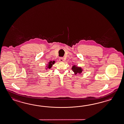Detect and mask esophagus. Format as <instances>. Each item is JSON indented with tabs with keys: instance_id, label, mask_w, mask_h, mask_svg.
Returning a JSON list of instances; mask_svg holds the SVG:
<instances>
[{
	"instance_id": "34e87169",
	"label": "esophagus",
	"mask_w": 124,
	"mask_h": 124,
	"mask_svg": "<svg viewBox=\"0 0 124 124\" xmlns=\"http://www.w3.org/2000/svg\"><path fill=\"white\" fill-rule=\"evenodd\" d=\"M59 61H60L61 62H63L64 61V59L63 57H60L59 58Z\"/></svg>"
}]
</instances>
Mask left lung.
<instances>
[{"mask_svg":"<svg viewBox=\"0 0 124 124\" xmlns=\"http://www.w3.org/2000/svg\"><path fill=\"white\" fill-rule=\"evenodd\" d=\"M72 70H73V72L74 73L76 74L77 73H81L82 72V69L81 68V67H79L76 66L75 65H74L73 66L72 68Z\"/></svg>","mask_w":124,"mask_h":124,"instance_id":"1","label":"left lung"}]
</instances>
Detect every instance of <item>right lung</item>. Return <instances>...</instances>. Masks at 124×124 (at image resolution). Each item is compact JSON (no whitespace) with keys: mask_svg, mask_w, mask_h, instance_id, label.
<instances>
[{"mask_svg":"<svg viewBox=\"0 0 124 124\" xmlns=\"http://www.w3.org/2000/svg\"><path fill=\"white\" fill-rule=\"evenodd\" d=\"M55 63V61H50L48 63V64H47V66L46 67V69H50L51 68V67L52 66L53 64H54Z\"/></svg>","mask_w":124,"mask_h":124,"instance_id":"obj_1","label":"right lung"}]
</instances>
